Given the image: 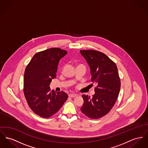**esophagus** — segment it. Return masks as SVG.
<instances>
[{
	"label": "esophagus",
	"mask_w": 148,
	"mask_h": 148,
	"mask_svg": "<svg viewBox=\"0 0 148 148\" xmlns=\"http://www.w3.org/2000/svg\"><path fill=\"white\" fill-rule=\"evenodd\" d=\"M69 98H75V97H77V95L76 94H69Z\"/></svg>",
	"instance_id": "34e87169"
}]
</instances>
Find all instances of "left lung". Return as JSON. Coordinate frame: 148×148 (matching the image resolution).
<instances>
[{"label": "left lung", "mask_w": 148, "mask_h": 148, "mask_svg": "<svg viewBox=\"0 0 148 148\" xmlns=\"http://www.w3.org/2000/svg\"><path fill=\"white\" fill-rule=\"evenodd\" d=\"M79 52L89 64L91 82L97 85L92 98L82 95L84 103L81 110L89 118H101L108 113L118 98L121 88L118 69L116 63L100 51L82 50Z\"/></svg>", "instance_id": "left-lung-1"}]
</instances>
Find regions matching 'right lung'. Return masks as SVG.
<instances>
[{"mask_svg":"<svg viewBox=\"0 0 148 148\" xmlns=\"http://www.w3.org/2000/svg\"><path fill=\"white\" fill-rule=\"evenodd\" d=\"M67 51L52 48L36 53L25 71L23 92L31 109L42 118L56 114L68 98V95L50 91L51 79L57 76L59 60Z\"/></svg>","mask_w":148,"mask_h":148,"instance_id":"add662e5","label":"right lung"}]
</instances>
